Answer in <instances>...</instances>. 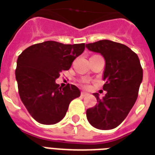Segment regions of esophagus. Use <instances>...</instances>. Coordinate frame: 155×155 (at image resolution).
<instances>
[{"label": "esophagus", "instance_id": "obj_1", "mask_svg": "<svg viewBox=\"0 0 155 155\" xmlns=\"http://www.w3.org/2000/svg\"><path fill=\"white\" fill-rule=\"evenodd\" d=\"M88 93H87V92H81V97H87V96H88Z\"/></svg>", "mask_w": 155, "mask_h": 155}]
</instances>
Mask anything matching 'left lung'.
Returning a JSON list of instances; mask_svg holds the SVG:
<instances>
[{"label":"left lung","mask_w":155,"mask_h":155,"mask_svg":"<svg viewBox=\"0 0 155 155\" xmlns=\"http://www.w3.org/2000/svg\"><path fill=\"white\" fill-rule=\"evenodd\" d=\"M91 51L100 53L105 60L103 99L94 93L98 104L87 108L88 122L99 130L117 127L134 105L142 81L143 71L137 54L125 45L110 40L86 44Z\"/></svg>","instance_id":"obj_1"}]
</instances>
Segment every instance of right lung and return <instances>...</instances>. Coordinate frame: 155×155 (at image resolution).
I'll return each mask as SVG.
<instances>
[{
  "mask_svg": "<svg viewBox=\"0 0 155 155\" xmlns=\"http://www.w3.org/2000/svg\"><path fill=\"white\" fill-rule=\"evenodd\" d=\"M84 43L63 44L46 41L30 46L18 56L15 71L22 103L38 122L54 125L65 117L72 100L80 96L76 86L59 87L55 80L70 69L84 52Z\"/></svg>",
  "mask_w": 155,
  "mask_h": 155,
  "instance_id": "right-lung-1",
  "label": "right lung"
}]
</instances>
